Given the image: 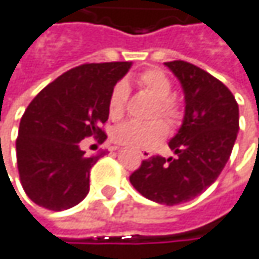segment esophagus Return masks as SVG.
I'll list each match as a JSON object with an SVG mask.
<instances>
[{
  "mask_svg": "<svg viewBox=\"0 0 259 259\" xmlns=\"http://www.w3.org/2000/svg\"><path fill=\"white\" fill-rule=\"evenodd\" d=\"M140 155H141V158H143V159H149V158L152 156V153H150L149 150H141V152H140Z\"/></svg>",
  "mask_w": 259,
  "mask_h": 259,
  "instance_id": "1",
  "label": "esophagus"
}]
</instances>
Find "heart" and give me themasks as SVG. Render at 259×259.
I'll list each match as a JSON object with an SVG mask.
<instances>
[{"label": "heart", "mask_w": 259, "mask_h": 259, "mask_svg": "<svg viewBox=\"0 0 259 259\" xmlns=\"http://www.w3.org/2000/svg\"><path fill=\"white\" fill-rule=\"evenodd\" d=\"M138 83L156 98V106L152 116L161 115L170 125H176L181 121L182 112L178 101L171 97L170 78L159 69H147L140 75ZM127 97V84L124 81H118L109 95L107 109L110 118L118 119L124 115ZM165 135L167 125L161 119H153L149 122L127 121L113 131V141L132 149H150L161 143Z\"/></svg>", "instance_id": "heart-1"}]
</instances>
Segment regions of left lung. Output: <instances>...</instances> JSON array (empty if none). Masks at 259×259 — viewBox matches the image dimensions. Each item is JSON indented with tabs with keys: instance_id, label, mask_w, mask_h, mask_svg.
Instances as JSON below:
<instances>
[{
	"instance_id": "1",
	"label": "left lung",
	"mask_w": 259,
	"mask_h": 259,
	"mask_svg": "<svg viewBox=\"0 0 259 259\" xmlns=\"http://www.w3.org/2000/svg\"><path fill=\"white\" fill-rule=\"evenodd\" d=\"M185 94V115L168 143L175 156H152L131 175L135 190L161 205H179L202 194L225 168L238 134V104L232 92L202 68L165 62Z\"/></svg>"
}]
</instances>
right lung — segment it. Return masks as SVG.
Wrapping results in <instances>:
<instances>
[{
    "label": "right lung",
    "mask_w": 259,
    "mask_h": 259,
    "mask_svg": "<svg viewBox=\"0 0 259 259\" xmlns=\"http://www.w3.org/2000/svg\"><path fill=\"white\" fill-rule=\"evenodd\" d=\"M131 62L84 63L47 84L25 109L16 140V161L25 194L39 206L63 211L89 193V171L104 152L86 156L80 141L106 140L112 88Z\"/></svg>",
    "instance_id": "right-lung-1"
}]
</instances>
